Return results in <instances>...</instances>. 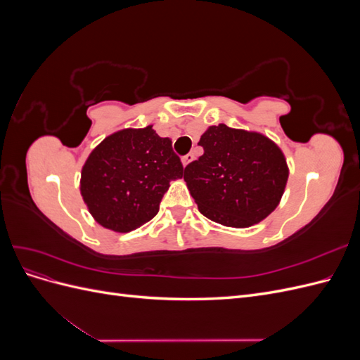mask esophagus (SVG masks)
Listing matches in <instances>:
<instances>
[{
	"label": "esophagus",
	"mask_w": 360,
	"mask_h": 360,
	"mask_svg": "<svg viewBox=\"0 0 360 360\" xmlns=\"http://www.w3.org/2000/svg\"><path fill=\"white\" fill-rule=\"evenodd\" d=\"M193 160V155L192 153H189V155H186V156H184L183 159H181V163H183V167L184 168H186L188 165H189V163Z\"/></svg>",
	"instance_id": "obj_1"
}]
</instances>
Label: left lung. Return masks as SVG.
Listing matches in <instances>:
<instances>
[{"label":"left lung","instance_id":"obj_1","mask_svg":"<svg viewBox=\"0 0 360 360\" xmlns=\"http://www.w3.org/2000/svg\"><path fill=\"white\" fill-rule=\"evenodd\" d=\"M198 146L204 155L184 169L198 210L224 226H252L274 212L288 180L287 159L259 132L210 126Z\"/></svg>","mask_w":360,"mask_h":360}]
</instances>
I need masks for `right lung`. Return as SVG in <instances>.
<instances>
[{
    "instance_id": "obj_1",
    "label": "right lung",
    "mask_w": 360,
    "mask_h": 360,
    "mask_svg": "<svg viewBox=\"0 0 360 360\" xmlns=\"http://www.w3.org/2000/svg\"><path fill=\"white\" fill-rule=\"evenodd\" d=\"M181 177L171 139L160 138L150 124L106 136L86 158L79 189L97 224L129 233L153 219L171 180Z\"/></svg>"
}]
</instances>
